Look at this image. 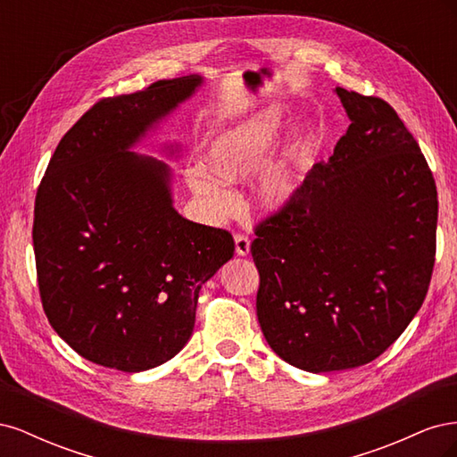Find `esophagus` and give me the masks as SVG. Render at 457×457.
I'll use <instances>...</instances> for the list:
<instances>
[{
  "instance_id": "esophagus-1",
  "label": "esophagus",
  "mask_w": 457,
  "mask_h": 457,
  "mask_svg": "<svg viewBox=\"0 0 457 457\" xmlns=\"http://www.w3.org/2000/svg\"><path fill=\"white\" fill-rule=\"evenodd\" d=\"M250 247H252L250 238L242 237V234H237V237H234V250H237V255L240 257L250 255Z\"/></svg>"
}]
</instances>
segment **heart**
<instances>
[{"label": "heart", "instance_id": "heart-1", "mask_svg": "<svg viewBox=\"0 0 457 457\" xmlns=\"http://www.w3.org/2000/svg\"><path fill=\"white\" fill-rule=\"evenodd\" d=\"M286 108L265 106L215 133L202 150V168L190 170L188 187L213 219L223 220L237 212V198L227 188L251 175L250 202L257 212L278 215L299 196L314 135L299 123L270 154L284 128ZM268 160L265 161L264 158Z\"/></svg>", "mask_w": 457, "mask_h": 457}]
</instances>
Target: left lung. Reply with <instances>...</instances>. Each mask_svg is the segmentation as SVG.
<instances>
[{
  "instance_id": "1",
  "label": "left lung",
  "mask_w": 457,
  "mask_h": 457,
  "mask_svg": "<svg viewBox=\"0 0 457 457\" xmlns=\"http://www.w3.org/2000/svg\"><path fill=\"white\" fill-rule=\"evenodd\" d=\"M334 91L347 133L252 244L262 336L311 373L353 370L389 349L435 265L438 200L420 145L385 101Z\"/></svg>"
}]
</instances>
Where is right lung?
Instances as JSON below:
<instances>
[{"label": "right lung", "instance_id": "obj_1", "mask_svg": "<svg viewBox=\"0 0 457 457\" xmlns=\"http://www.w3.org/2000/svg\"><path fill=\"white\" fill-rule=\"evenodd\" d=\"M160 79L96 103L68 131L36 196L34 253L47 320L86 361L137 373L192 336L202 286L234 255L227 230L185 219L165 160L135 152L204 86ZM160 154L181 158V145Z\"/></svg>", "mask_w": 457, "mask_h": 457}]
</instances>
